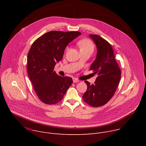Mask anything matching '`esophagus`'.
Masks as SVG:
<instances>
[{"mask_svg":"<svg viewBox=\"0 0 146 146\" xmlns=\"http://www.w3.org/2000/svg\"><path fill=\"white\" fill-rule=\"evenodd\" d=\"M73 82H79L80 81V80H78V79H77V78H73Z\"/></svg>","mask_w":146,"mask_h":146,"instance_id":"esophagus-1","label":"esophagus"}]
</instances>
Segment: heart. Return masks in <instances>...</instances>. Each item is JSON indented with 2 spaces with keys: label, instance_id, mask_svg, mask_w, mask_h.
<instances>
[{
  "label": "heart",
  "instance_id": "b5f03b06",
  "mask_svg": "<svg viewBox=\"0 0 146 146\" xmlns=\"http://www.w3.org/2000/svg\"><path fill=\"white\" fill-rule=\"evenodd\" d=\"M78 46L80 51H90L92 52L94 50V44L92 41L88 38H84L80 40L78 42ZM68 50V48H66Z\"/></svg>",
  "mask_w": 146,
  "mask_h": 146
}]
</instances>
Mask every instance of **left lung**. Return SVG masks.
<instances>
[{
    "label": "left lung",
    "mask_w": 146,
    "mask_h": 146,
    "mask_svg": "<svg viewBox=\"0 0 146 146\" xmlns=\"http://www.w3.org/2000/svg\"><path fill=\"white\" fill-rule=\"evenodd\" d=\"M90 36L95 43L98 51L90 70L98 76L92 85L88 81H84L87 85V90L82 98L89 105L99 107L105 105L114 95L121 71L108 41L97 35H90Z\"/></svg>",
    "instance_id": "left-lung-1"
}]
</instances>
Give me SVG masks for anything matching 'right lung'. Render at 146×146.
<instances>
[{"label": "right lung", "mask_w": 146, "mask_h": 146, "mask_svg": "<svg viewBox=\"0 0 146 146\" xmlns=\"http://www.w3.org/2000/svg\"><path fill=\"white\" fill-rule=\"evenodd\" d=\"M80 32L50 31L36 39L28 54L29 78L39 99L47 105L60 102L73 82L70 77L58 76L55 65L63 57L68 44Z\"/></svg>", "instance_id": "1"}]
</instances>
